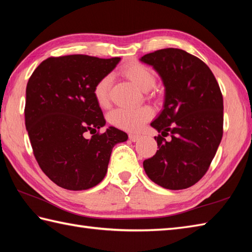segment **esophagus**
Wrapping results in <instances>:
<instances>
[{
    "label": "esophagus",
    "instance_id": "1",
    "mask_svg": "<svg viewBox=\"0 0 252 252\" xmlns=\"http://www.w3.org/2000/svg\"><path fill=\"white\" fill-rule=\"evenodd\" d=\"M142 136L138 135V134H129V140L131 142H137L138 140H140Z\"/></svg>",
    "mask_w": 252,
    "mask_h": 252
}]
</instances>
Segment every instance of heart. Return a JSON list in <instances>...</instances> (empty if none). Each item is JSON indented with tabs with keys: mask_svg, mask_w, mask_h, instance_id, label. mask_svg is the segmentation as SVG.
Here are the masks:
<instances>
[{
	"mask_svg": "<svg viewBox=\"0 0 252 252\" xmlns=\"http://www.w3.org/2000/svg\"><path fill=\"white\" fill-rule=\"evenodd\" d=\"M121 73L134 83L142 91H148L154 88L156 83V77L154 72L140 63H131L122 67ZM110 78L105 76L100 78L93 89L94 98L100 107L108 105L109 101ZM153 117V110L147 106L137 108H117L109 114V122L118 129L137 132Z\"/></svg>",
	"mask_w": 252,
	"mask_h": 252,
	"instance_id": "heart-1",
	"label": "heart"
}]
</instances>
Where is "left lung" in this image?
I'll use <instances>...</instances> for the list:
<instances>
[{"label": "left lung", "instance_id": "left-lung-1", "mask_svg": "<svg viewBox=\"0 0 252 252\" xmlns=\"http://www.w3.org/2000/svg\"><path fill=\"white\" fill-rule=\"evenodd\" d=\"M141 62L153 66L165 91L163 109L151 123L161 133L155 136L159 149L144 160V170L163 189H189L206 174L222 140L220 87L210 68L183 50H159Z\"/></svg>", "mask_w": 252, "mask_h": 252}]
</instances>
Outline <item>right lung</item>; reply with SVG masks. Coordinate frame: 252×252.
Returning <instances> with one entry per match:
<instances>
[{
	"label": "right lung",
	"mask_w": 252,
	"mask_h": 252,
	"mask_svg": "<svg viewBox=\"0 0 252 252\" xmlns=\"http://www.w3.org/2000/svg\"><path fill=\"white\" fill-rule=\"evenodd\" d=\"M120 57L88 55L50 57L36 67L27 84L25 122L34 157L58 186L83 190L107 173L112 148L127 134L106 125L93 89L114 70ZM90 131L92 138L87 139Z\"/></svg>",
	"instance_id": "add662e5"
}]
</instances>
